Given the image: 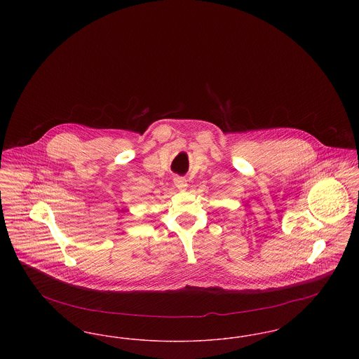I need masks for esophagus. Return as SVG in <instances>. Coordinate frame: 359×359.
<instances>
[{
	"label": "esophagus",
	"mask_w": 359,
	"mask_h": 359,
	"mask_svg": "<svg viewBox=\"0 0 359 359\" xmlns=\"http://www.w3.org/2000/svg\"><path fill=\"white\" fill-rule=\"evenodd\" d=\"M173 182H175V186L177 187V189H180V191H184V189H187L188 183L187 180L184 179V177H175L173 179Z\"/></svg>",
	"instance_id": "obj_1"
}]
</instances>
